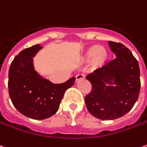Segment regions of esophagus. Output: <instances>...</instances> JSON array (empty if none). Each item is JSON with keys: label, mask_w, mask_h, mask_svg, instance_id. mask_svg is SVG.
Instances as JSON below:
<instances>
[{"label": "esophagus", "mask_w": 147, "mask_h": 147, "mask_svg": "<svg viewBox=\"0 0 147 147\" xmlns=\"http://www.w3.org/2000/svg\"><path fill=\"white\" fill-rule=\"evenodd\" d=\"M85 76H84V75L83 74H79V75H77L76 76V82H79L81 80H84Z\"/></svg>", "instance_id": "34e87169"}]
</instances>
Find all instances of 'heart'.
Instances as JSON below:
<instances>
[{
    "mask_svg": "<svg viewBox=\"0 0 147 147\" xmlns=\"http://www.w3.org/2000/svg\"><path fill=\"white\" fill-rule=\"evenodd\" d=\"M108 59V52L107 49L100 46H91L85 50L81 56L82 62H89L94 67H100L103 66Z\"/></svg>",
    "mask_w": 147,
    "mask_h": 147,
    "instance_id": "heart-1",
    "label": "heart"
}]
</instances>
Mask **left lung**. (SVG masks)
Listing matches in <instances>:
<instances>
[{"label": "left lung", "instance_id": "left-lung-1", "mask_svg": "<svg viewBox=\"0 0 147 147\" xmlns=\"http://www.w3.org/2000/svg\"><path fill=\"white\" fill-rule=\"evenodd\" d=\"M116 58L86 76L91 84L85 97L88 111L97 119L113 120L129 112L140 91V69L137 59L126 46L108 41Z\"/></svg>", "mask_w": 147, "mask_h": 147}]
</instances>
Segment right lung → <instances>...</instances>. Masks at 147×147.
Returning a JSON list of instances; mask_svg holds the SVG:
<instances>
[{
    "instance_id": "obj_1",
    "label": "right lung",
    "mask_w": 147,
    "mask_h": 147,
    "mask_svg": "<svg viewBox=\"0 0 147 147\" xmlns=\"http://www.w3.org/2000/svg\"><path fill=\"white\" fill-rule=\"evenodd\" d=\"M43 47L25 49L14 58L9 71V93L13 106L32 119H45L57 112L67 89L76 81L72 77L63 84H52L35 70L33 57Z\"/></svg>"
}]
</instances>
